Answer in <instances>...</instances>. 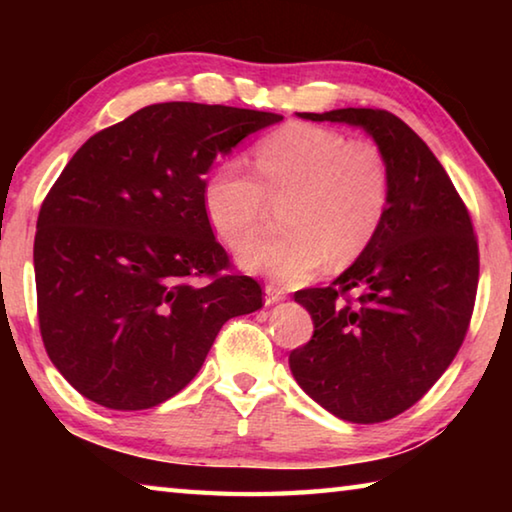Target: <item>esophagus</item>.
<instances>
[{"instance_id": "1", "label": "esophagus", "mask_w": 512, "mask_h": 512, "mask_svg": "<svg viewBox=\"0 0 512 512\" xmlns=\"http://www.w3.org/2000/svg\"><path fill=\"white\" fill-rule=\"evenodd\" d=\"M280 300H284V293H282L280 289L271 287V284H268V287H264V305H266V307H273V305H277V302H280Z\"/></svg>"}]
</instances>
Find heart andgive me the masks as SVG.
<instances>
[{
	"label": "heart",
	"instance_id": "heart-1",
	"mask_svg": "<svg viewBox=\"0 0 512 512\" xmlns=\"http://www.w3.org/2000/svg\"><path fill=\"white\" fill-rule=\"evenodd\" d=\"M391 189V164L377 142L293 124L257 146L255 178L235 160L214 167L201 203L223 244L239 250L257 237L268 203L284 201L280 225L287 232L246 248L239 264L293 287L327 259H357L386 219Z\"/></svg>",
	"mask_w": 512,
	"mask_h": 512
}]
</instances>
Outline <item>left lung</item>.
Here are the masks:
<instances>
[{
	"instance_id": "8db88e82",
	"label": "left lung",
	"mask_w": 512,
	"mask_h": 512,
	"mask_svg": "<svg viewBox=\"0 0 512 512\" xmlns=\"http://www.w3.org/2000/svg\"><path fill=\"white\" fill-rule=\"evenodd\" d=\"M366 131L391 164V205L377 237L325 289L298 291L314 336L289 354L291 375L336 418L375 424L436 384L465 339L479 284L470 214L443 164L386 110L298 112ZM354 290L358 302L338 296Z\"/></svg>"
}]
</instances>
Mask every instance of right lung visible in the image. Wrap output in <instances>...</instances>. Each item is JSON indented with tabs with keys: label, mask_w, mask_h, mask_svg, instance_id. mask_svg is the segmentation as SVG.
Wrapping results in <instances>:
<instances>
[{
	"label": "right lung",
	"mask_w": 512,
	"mask_h": 512,
	"mask_svg": "<svg viewBox=\"0 0 512 512\" xmlns=\"http://www.w3.org/2000/svg\"><path fill=\"white\" fill-rule=\"evenodd\" d=\"M282 115L169 101L92 135L40 207L36 266L47 354L115 411L167 402L196 377L223 323L262 309L207 223V171ZM196 276H212L194 285Z\"/></svg>",
	"instance_id": "obj_1"
}]
</instances>
